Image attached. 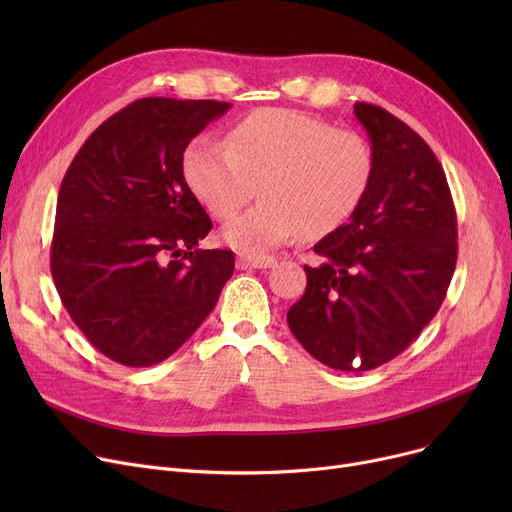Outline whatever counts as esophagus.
Returning <instances> with one entry per match:
<instances>
[{
    "instance_id": "1",
    "label": "esophagus",
    "mask_w": 512,
    "mask_h": 512,
    "mask_svg": "<svg viewBox=\"0 0 512 512\" xmlns=\"http://www.w3.org/2000/svg\"><path fill=\"white\" fill-rule=\"evenodd\" d=\"M236 265L240 270H247V267H255V270H265V267L276 265V259L272 255H238Z\"/></svg>"
}]
</instances>
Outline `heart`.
Returning a JSON list of instances; mask_svg holds the SVG:
<instances>
[{"label": "heart", "instance_id": "heart-1", "mask_svg": "<svg viewBox=\"0 0 512 512\" xmlns=\"http://www.w3.org/2000/svg\"><path fill=\"white\" fill-rule=\"evenodd\" d=\"M193 195L226 220L257 191L263 201L230 220L222 238L245 255L272 251L294 236H326L357 211L373 178L363 134L290 112L259 110L236 122L224 147L197 137L182 155Z\"/></svg>", "mask_w": 512, "mask_h": 512}]
</instances>
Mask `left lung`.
<instances>
[{
    "label": "left lung",
    "instance_id": "8db88e82",
    "mask_svg": "<svg viewBox=\"0 0 512 512\" xmlns=\"http://www.w3.org/2000/svg\"><path fill=\"white\" fill-rule=\"evenodd\" d=\"M373 151L369 191L351 220L321 238L317 267L288 309V328L332 369L388 363L438 313L456 265V211L438 157L390 112L355 103Z\"/></svg>",
    "mask_w": 512,
    "mask_h": 512
}]
</instances>
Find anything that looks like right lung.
Wrapping results in <instances>:
<instances>
[{"label":"right lung","instance_id":"obj_1","mask_svg":"<svg viewBox=\"0 0 512 512\" xmlns=\"http://www.w3.org/2000/svg\"><path fill=\"white\" fill-rule=\"evenodd\" d=\"M226 101L145 97L107 118L62 180L51 276L101 355L151 367L191 338L234 274V253L197 249L211 220L182 174Z\"/></svg>","mask_w":512,"mask_h":512}]
</instances>
